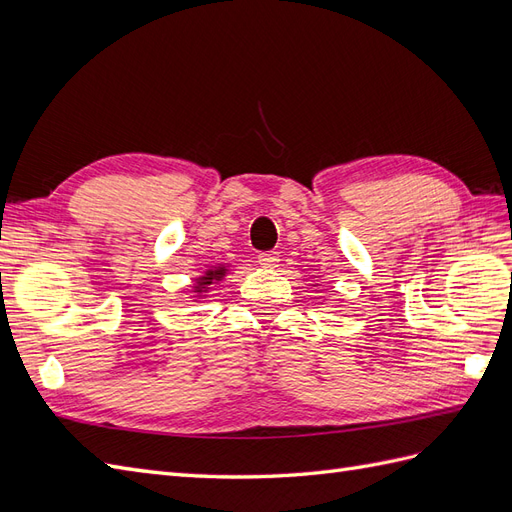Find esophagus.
Masks as SVG:
<instances>
[{"label": "esophagus", "mask_w": 512, "mask_h": 512, "mask_svg": "<svg viewBox=\"0 0 512 512\" xmlns=\"http://www.w3.org/2000/svg\"><path fill=\"white\" fill-rule=\"evenodd\" d=\"M258 262H260V267L275 269L277 262H280V254H277V252H265V254L258 256Z\"/></svg>", "instance_id": "esophagus-1"}]
</instances>
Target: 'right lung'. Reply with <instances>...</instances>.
<instances>
[{
    "instance_id": "obj_1",
    "label": "right lung",
    "mask_w": 512,
    "mask_h": 512,
    "mask_svg": "<svg viewBox=\"0 0 512 512\" xmlns=\"http://www.w3.org/2000/svg\"><path fill=\"white\" fill-rule=\"evenodd\" d=\"M226 273H228V267H226V265H220V267L207 269L203 275H198L196 280H194V286H192L196 297H205V294L209 292V288H211L213 284L222 282V277H224Z\"/></svg>"
}]
</instances>
